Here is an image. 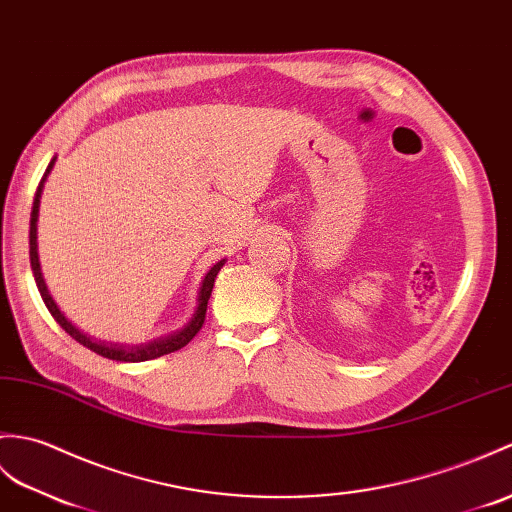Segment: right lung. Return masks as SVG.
Wrapping results in <instances>:
<instances>
[{"mask_svg": "<svg viewBox=\"0 0 512 512\" xmlns=\"http://www.w3.org/2000/svg\"><path fill=\"white\" fill-rule=\"evenodd\" d=\"M54 161L56 157L50 161V165H47V170L41 178V183L37 187V194H34V202H32V213H30V266H32V272H34V281H37V288L41 292V299L45 303L47 310H50V314L54 316V320L58 325H61L67 334L74 338L76 342H80L82 347L91 349L93 353L102 355V358H109V360H115V362H146V360H154V358H161V355H168V353H174L178 349H183L185 344L192 340L198 331L202 329V323H205V314H207V303H209V296H211V290H213V281H216L220 268L224 266V261L227 259H220L218 264H213L209 268V272L205 275V279H202V285L198 290V305H196V312L192 314V318H189V323L183 327L174 331V334H168L165 338H157L152 342H146V344H137V347H126V344H113V342H102V340H95L87 334H82V331L78 327H74L69 323V320L65 318V314L58 310L50 290H47L45 285V279H43V272H41V264H39V244H37V222H39V207H41V194H43V185L47 181V174L52 172L54 168Z\"/></svg>", "mask_w": 512, "mask_h": 512, "instance_id": "obj_1", "label": "right lung"}]
</instances>
